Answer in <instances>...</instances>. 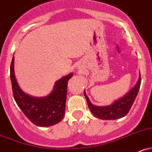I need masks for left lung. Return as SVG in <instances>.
<instances>
[{
  "instance_id": "1",
  "label": "left lung",
  "mask_w": 152,
  "mask_h": 152,
  "mask_svg": "<svg viewBox=\"0 0 152 152\" xmlns=\"http://www.w3.org/2000/svg\"><path fill=\"white\" fill-rule=\"evenodd\" d=\"M140 83H141V76L140 75L139 80L135 86L126 95L118 100L115 101L112 104L108 106L99 107L93 105L89 101L85 91L84 96L86 99L88 107L94 116L104 120H113V119L122 118L128 114L138 93Z\"/></svg>"
}]
</instances>
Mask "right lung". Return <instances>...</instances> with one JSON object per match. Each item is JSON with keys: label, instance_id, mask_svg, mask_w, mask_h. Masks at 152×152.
Returning <instances> with one entry per match:
<instances>
[{"label": "right lung", "instance_id": "right-lung-1", "mask_svg": "<svg viewBox=\"0 0 152 152\" xmlns=\"http://www.w3.org/2000/svg\"><path fill=\"white\" fill-rule=\"evenodd\" d=\"M73 74L64 76L55 83L53 91L45 97L36 98L22 91L14 72V56L10 66V78L15 102L29 120L39 127H48L61 122L66 110L68 81Z\"/></svg>", "mask_w": 152, "mask_h": 152}]
</instances>
